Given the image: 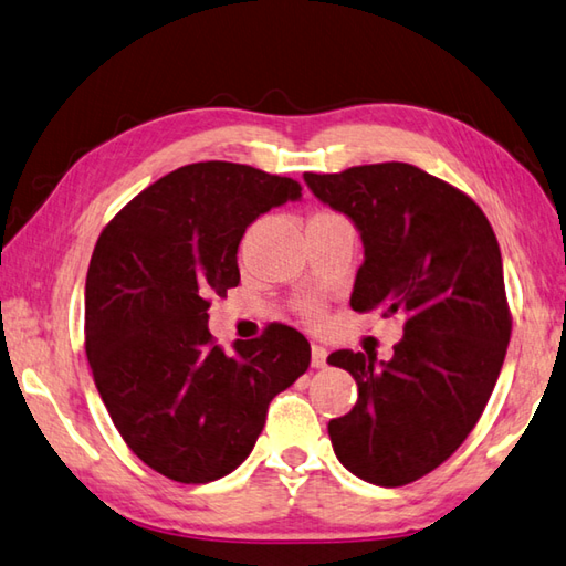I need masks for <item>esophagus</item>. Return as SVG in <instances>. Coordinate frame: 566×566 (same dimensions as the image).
Returning <instances> with one entry per match:
<instances>
[{
    "mask_svg": "<svg viewBox=\"0 0 566 566\" xmlns=\"http://www.w3.org/2000/svg\"><path fill=\"white\" fill-rule=\"evenodd\" d=\"M311 365L315 369H323L327 365V349L325 347L313 345V349H311Z\"/></svg>",
    "mask_w": 566,
    "mask_h": 566,
    "instance_id": "34e87169",
    "label": "esophagus"
}]
</instances>
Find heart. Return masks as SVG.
I'll return each instance as SVG.
<instances>
[{
	"label": "heart",
	"mask_w": 566,
	"mask_h": 566,
	"mask_svg": "<svg viewBox=\"0 0 566 566\" xmlns=\"http://www.w3.org/2000/svg\"><path fill=\"white\" fill-rule=\"evenodd\" d=\"M305 315H307V319H317V313H315V311H307Z\"/></svg>",
	"instance_id": "b5f03b06"
}]
</instances>
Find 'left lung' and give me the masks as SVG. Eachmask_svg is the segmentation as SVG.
Returning <instances> with one entry per match:
<instances>
[{
  "label": "left lung",
  "instance_id": "obj_1",
  "mask_svg": "<svg viewBox=\"0 0 566 566\" xmlns=\"http://www.w3.org/2000/svg\"><path fill=\"white\" fill-rule=\"evenodd\" d=\"M305 182L365 243L352 311L407 317L389 361L352 349L327 357L359 391L327 423L329 441L361 481L413 483L468 439L505 361L513 317L495 231L461 189L407 163L305 172Z\"/></svg>",
  "mask_w": 566,
  "mask_h": 566
}]
</instances>
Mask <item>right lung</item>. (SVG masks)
Here are the masks:
<instances>
[{
  "label": "right lung",
  "instance_id": "add662e5",
  "mask_svg": "<svg viewBox=\"0 0 566 566\" xmlns=\"http://www.w3.org/2000/svg\"><path fill=\"white\" fill-rule=\"evenodd\" d=\"M291 177L237 163L179 167L125 205L85 279V355L115 429L169 481L229 475L253 451L275 394L311 365V343L273 323L227 355L211 297L241 281L243 231L301 199Z\"/></svg>",
  "mask_w": 566,
  "mask_h": 566
}]
</instances>
